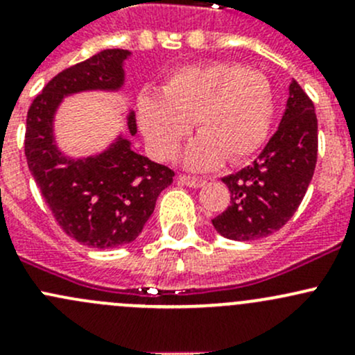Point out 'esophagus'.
Listing matches in <instances>:
<instances>
[{
    "label": "esophagus",
    "mask_w": 355,
    "mask_h": 355,
    "mask_svg": "<svg viewBox=\"0 0 355 355\" xmlns=\"http://www.w3.org/2000/svg\"><path fill=\"white\" fill-rule=\"evenodd\" d=\"M178 182H182V184L187 185V187H192V189L202 187V185L206 184V180H204V178L187 177V175H180V177H178Z\"/></svg>",
    "instance_id": "obj_1"
}]
</instances>
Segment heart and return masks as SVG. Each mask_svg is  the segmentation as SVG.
I'll return each mask as SVG.
<instances>
[{
	"instance_id": "b5f03b06",
	"label": "heart",
	"mask_w": 355,
	"mask_h": 355,
	"mask_svg": "<svg viewBox=\"0 0 355 355\" xmlns=\"http://www.w3.org/2000/svg\"><path fill=\"white\" fill-rule=\"evenodd\" d=\"M137 116L153 155L170 159L191 134L185 153L191 170H213L227 157L241 163L266 142L273 120V92L263 73L232 62L185 65L171 71L159 96L142 94Z\"/></svg>"
}]
</instances>
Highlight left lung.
I'll use <instances>...</instances> for the list:
<instances>
[{"instance_id": "obj_1", "label": "left lung", "mask_w": 355, "mask_h": 355, "mask_svg": "<svg viewBox=\"0 0 355 355\" xmlns=\"http://www.w3.org/2000/svg\"><path fill=\"white\" fill-rule=\"evenodd\" d=\"M318 159L314 105L295 80L280 127L250 166L221 178L230 206L213 220L221 237L257 241L280 230L293 216L313 180Z\"/></svg>"}]
</instances>
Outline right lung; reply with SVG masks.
I'll list each match as a JSON object with an SVG mask.
<instances>
[{
	"instance_id": "right-lung-1",
	"label": "right lung",
	"mask_w": 355,
	"mask_h": 355,
	"mask_svg": "<svg viewBox=\"0 0 355 355\" xmlns=\"http://www.w3.org/2000/svg\"><path fill=\"white\" fill-rule=\"evenodd\" d=\"M127 49H103L60 71L32 101L25 128L28 170L53 216L67 235L96 249L130 244L141 235L156 199L173 182V170L137 155L123 134L87 157H70L55 139V116L67 96L85 91L116 92L125 84ZM128 134H137L134 111Z\"/></svg>"
}]
</instances>
